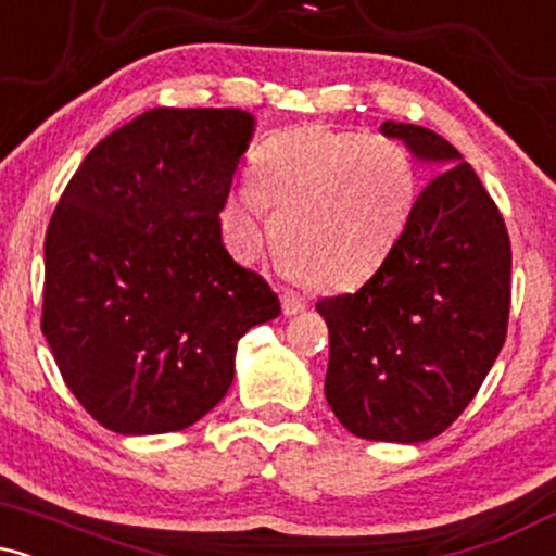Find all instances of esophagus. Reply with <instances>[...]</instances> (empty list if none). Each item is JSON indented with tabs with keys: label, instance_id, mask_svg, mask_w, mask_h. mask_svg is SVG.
Returning a JSON list of instances; mask_svg holds the SVG:
<instances>
[{
	"label": "esophagus",
	"instance_id": "esophagus-1",
	"mask_svg": "<svg viewBox=\"0 0 556 556\" xmlns=\"http://www.w3.org/2000/svg\"><path fill=\"white\" fill-rule=\"evenodd\" d=\"M282 311L287 316L300 314V311H305V298L300 295L298 290H290V287H287V290H282Z\"/></svg>",
	"mask_w": 556,
	"mask_h": 556
}]
</instances>
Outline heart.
<instances>
[{
    "instance_id": "heart-1",
    "label": "heart",
    "mask_w": 556,
    "mask_h": 556,
    "mask_svg": "<svg viewBox=\"0 0 556 556\" xmlns=\"http://www.w3.org/2000/svg\"><path fill=\"white\" fill-rule=\"evenodd\" d=\"M416 193L410 154L389 138L305 125L277 132L253 159L251 188L227 198L222 225L253 256L274 214L279 256L321 287L361 282L384 264Z\"/></svg>"
}]
</instances>
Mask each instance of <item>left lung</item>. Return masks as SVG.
<instances>
[{"mask_svg": "<svg viewBox=\"0 0 556 556\" xmlns=\"http://www.w3.org/2000/svg\"><path fill=\"white\" fill-rule=\"evenodd\" d=\"M437 164L405 229L361 290L321 298L324 392L350 433L416 444L450 429L507 340L513 248L494 198L439 132L384 123Z\"/></svg>", "mask_w": 556, "mask_h": 556, "instance_id": "8db88e82", "label": "left lung"}]
</instances>
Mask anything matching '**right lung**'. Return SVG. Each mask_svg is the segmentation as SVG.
<instances>
[{"label": "right lung", "instance_id": "right-lung-1", "mask_svg": "<svg viewBox=\"0 0 556 556\" xmlns=\"http://www.w3.org/2000/svg\"><path fill=\"white\" fill-rule=\"evenodd\" d=\"M251 132L242 110L156 106L96 143L56 203L41 331L104 429L193 426L232 384L240 337L282 314L269 282L222 245Z\"/></svg>", "mask_w": 556, "mask_h": 556}]
</instances>
